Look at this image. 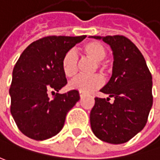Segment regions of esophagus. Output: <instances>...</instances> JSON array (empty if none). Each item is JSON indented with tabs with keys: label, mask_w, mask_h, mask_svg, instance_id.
<instances>
[{
	"label": "esophagus",
	"mask_w": 160,
	"mask_h": 160,
	"mask_svg": "<svg viewBox=\"0 0 160 160\" xmlns=\"http://www.w3.org/2000/svg\"><path fill=\"white\" fill-rule=\"evenodd\" d=\"M79 96H80V98L82 99V98H84V97H86V94L85 93H82V92H79Z\"/></svg>",
	"instance_id": "1"
}]
</instances>
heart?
Instances as JSON below:
<instances>
[{
  "mask_svg": "<svg viewBox=\"0 0 160 160\" xmlns=\"http://www.w3.org/2000/svg\"><path fill=\"white\" fill-rule=\"evenodd\" d=\"M81 52L85 57L94 61L96 63L93 72H96L98 69L101 74L105 75L108 74V64L102 61L107 56V50L102 43L96 41L88 42L83 45ZM61 65L63 74L66 77H74L78 72V57L76 53L72 50L66 52L62 58ZM103 83V77L97 74L90 76H78L69 83V87L85 94H89L101 87Z\"/></svg>",
  "mask_w": 160,
  "mask_h": 160,
  "instance_id": "heart-1",
  "label": "heart"
}]
</instances>
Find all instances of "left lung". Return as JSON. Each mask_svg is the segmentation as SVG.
<instances>
[{"label":"left lung","mask_w":160,"mask_h":160,"mask_svg":"<svg viewBox=\"0 0 160 160\" xmlns=\"http://www.w3.org/2000/svg\"><path fill=\"white\" fill-rule=\"evenodd\" d=\"M108 43L114 54L113 74L100 91L114 98H95L90 124L99 139L128 142L147 124L153 104L152 75L138 48L123 35L93 36ZM110 99V98H109Z\"/></svg>","instance_id":"obj_1"}]
</instances>
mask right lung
<instances>
[{"label":"right lung","instance_id":"add662e5","mask_svg":"<svg viewBox=\"0 0 160 160\" xmlns=\"http://www.w3.org/2000/svg\"><path fill=\"white\" fill-rule=\"evenodd\" d=\"M86 37L46 36L32 42L19 57L9 91L11 114L26 137L44 140L63 128L67 112L80 97L77 90L58 93L67 84L61 61Z\"/></svg>","mask_w":160,"mask_h":160}]
</instances>
